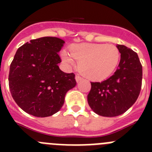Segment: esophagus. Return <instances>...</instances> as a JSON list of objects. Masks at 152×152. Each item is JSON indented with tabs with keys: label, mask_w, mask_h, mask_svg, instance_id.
Masks as SVG:
<instances>
[{
	"label": "esophagus",
	"mask_w": 152,
	"mask_h": 152,
	"mask_svg": "<svg viewBox=\"0 0 152 152\" xmlns=\"http://www.w3.org/2000/svg\"><path fill=\"white\" fill-rule=\"evenodd\" d=\"M75 79H76V81H77V82H79L80 80H82V77H80V75H76V76H75Z\"/></svg>",
	"instance_id": "34e87169"
}]
</instances>
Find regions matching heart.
Here are the masks:
<instances>
[{"mask_svg": "<svg viewBox=\"0 0 152 152\" xmlns=\"http://www.w3.org/2000/svg\"><path fill=\"white\" fill-rule=\"evenodd\" d=\"M62 59L69 65L74 60L78 62L79 71L91 80L106 79L112 75L119 64L120 52L113 44L82 43L70 47V54L63 52Z\"/></svg>", "mask_w": 152, "mask_h": 152, "instance_id": "heart-1", "label": "heart"}]
</instances>
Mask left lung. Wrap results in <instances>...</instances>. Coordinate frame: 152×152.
I'll use <instances>...</instances> for the list:
<instances>
[{"instance_id": "left-lung-1", "label": "left lung", "mask_w": 152, "mask_h": 152, "mask_svg": "<svg viewBox=\"0 0 152 152\" xmlns=\"http://www.w3.org/2000/svg\"><path fill=\"white\" fill-rule=\"evenodd\" d=\"M120 61L113 75L102 82H91L88 102L92 110L102 116L113 117L124 113L140 94L142 66L136 52L123 45L116 46Z\"/></svg>"}]
</instances>
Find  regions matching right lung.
Returning <instances> with one entry per match:
<instances>
[{
    "instance_id": "1",
    "label": "right lung",
    "mask_w": 152,
    "mask_h": 152,
    "mask_svg": "<svg viewBox=\"0 0 152 152\" xmlns=\"http://www.w3.org/2000/svg\"><path fill=\"white\" fill-rule=\"evenodd\" d=\"M56 37L32 39L17 49L10 66L9 88L14 101L27 113L50 116L62 107L64 96L76 85L75 75L58 67L64 45Z\"/></svg>"
}]
</instances>
